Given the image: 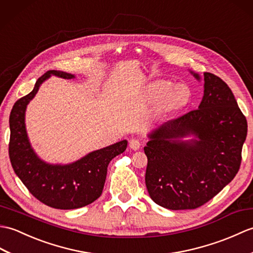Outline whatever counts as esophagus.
I'll list each match as a JSON object with an SVG mask.
<instances>
[{"instance_id":"34e87169","label":"esophagus","mask_w":253,"mask_h":253,"mask_svg":"<svg viewBox=\"0 0 253 253\" xmlns=\"http://www.w3.org/2000/svg\"><path fill=\"white\" fill-rule=\"evenodd\" d=\"M130 147H131L133 150H138L139 148H141V143H139L138 139L132 138L131 141H130Z\"/></svg>"}]
</instances>
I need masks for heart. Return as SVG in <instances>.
Listing matches in <instances>:
<instances>
[{
	"label": "heart",
	"instance_id": "obj_1",
	"mask_svg": "<svg viewBox=\"0 0 253 253\" xmlns=\"http://www.w3.org/2000/svg\"><path fill=\"white\" fill-rule=\"evenodd\" d=\"M150 96L155 99H161L164 97V106L168 109L176 110L186 106L189 102V89L184 84L173 85L171 81L158 80L148 86Z\"/></svg>",
	"mask_w": 253,
	"mask_h": 253
}]
</instances>
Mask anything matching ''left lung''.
I'll use <instances>...</instances> for the list:
<instances>
[{"mask_svg": "<svg viewBox=\"0 0 253 253\" xmlns=\"http://www.w3.org/2000/svg\"><path fill=\"white\" fill-rule=\"evenodd\" d=\"M204 82L198 109L154 128L144 147L148 194L170 210L205 205L232 182L240 167L246 117L221 78L205 72Z\"/></svg>", "mask_w": 253, "mask_h": 253, "instance_id": "obj_1", "label": "left lung"}]
</instances>
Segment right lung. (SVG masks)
Wrapping results in <instances>:
<instances>
[{"label": "right lung", "instance_id": "right-lung-1", "mask_svg": "<svg viewBox=\"0 0 253 253\" xmlns=\"http://www.w3.org/2000/svg\"><path fill=\"white\" fill-rule=\"evenodd\" d=\"M50 76L76 78L64 71L48 70L39 78L29 94L17 100L9 116V159L16 175L38 200L55 209H78L102 195L109 162L126 149L127 141L91 151L71 164L53 165L42 160L30 144L25 117L28 104Z\"/></svg>", "mask_w": 253, "mask_h": 253}]
</instances>
